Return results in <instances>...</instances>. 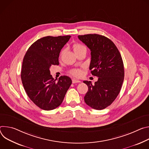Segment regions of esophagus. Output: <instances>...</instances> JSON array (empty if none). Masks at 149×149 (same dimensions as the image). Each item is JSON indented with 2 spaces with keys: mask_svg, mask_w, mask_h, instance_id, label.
Wrapping results in <instances>:
<instances>
[{
  "mask_svg": "<svg viewBox=\"0 0 149 149\" xmlns=\"http://www.w3.org/2000/svg\"><path fill=\"white\" fill-rule=\"evenodd\" d=\"M80 82H81L80 80H77L76 79H72V83L73 84H76V83H80Z\"/></svg>",
  "mask_w": 149,
  "mask_h": 149,
  "instance_id": "34e87169",
  "label": "esophagus"
}]
</instances>
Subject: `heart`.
Listing matches in <instances>:
<instances>
[{
  "label": "heart",
  "mask_w": 149,
  "mask_h": 149,
  "mask_svg": "<svg viewBox=\"0 0 149 149\" xmlns=\"http://www.w3.org/2000/svg\"><path fill=\"white\" fill-rule=\"evenodd\" d=\"M73 50H74V53H76L78 52H80V51L82 50V49H86V47L84 45H83L82 44H80L79 43H75L73 45ZM70 73L72 75L74 76L79 77L81 75L82 71L80 69H72V70L70 71Z\"/></svg>",
  "instance_id": "heart-1"
}]
</instances>
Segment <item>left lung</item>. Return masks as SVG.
<instances>
[{
    "instance_id": "8db88e82",
    "label": "left lung",
    "mask_w": 149,
    "mask_h": 149,
    "mask_svg": "<svg viewBox=\"0 0 149 149\" xmlns=\"http://www.w3.org/2000/svg\"><path fill=\"white\" fill-rule=\"evenodd\" d=\"M78 38L91 49L89 69L98 77L94 85L84 81L88 87L85 102L95 109L102 110L109 106L120 92L124 77L123 59L116 45L105 36L94 34Z\"/></svg>"
}]
</instances>
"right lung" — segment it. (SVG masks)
<instances>
[{
    "instance_id": "right-lung-1",
    "label": "right lung",
    "mask_w": 149,
    "mask_h": 149,
    "mask_svg": "<svg viewBox=\"0 0 149 149\" xmlns=\"http://www.w3.org/2000/svg\"><path fill=\"white\" fill-rule=\"evenodd\" d=\"M70 36L41 38L33 43L24 56L21 80L30 100L45 111L59 107L72 84L71 79L61 76L57 82L50 74L52 65H58L61 48Z\"/></svg>"
}]
</instances>
